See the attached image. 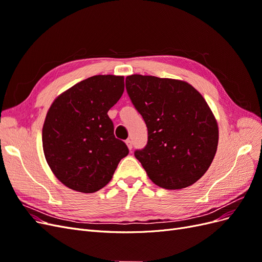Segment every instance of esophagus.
I'll return each instance as SVG.
<instances>
[{
  "label": "esophagus",
  "instance_id": "esophagus-1",
  "mask_svg": "<svg viewBox=\"0 0 262 262\" xmlns=\"http://www.w3.org/2000/svg\"><path fill=\"white\" fill-rule=\"evenodd\" d=\"M125 144L128 145V148H129L130 150L132 149V141H131V140H129V139L126 140V141H125Z\"/></svg>",
  "mask_w": 262,
  "mask_h": 262
}]
</instances>
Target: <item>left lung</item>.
Masks as SVG:
<instances>
[{
  "label": "left lung",
  "instance_id": "left-lung-1",
  "mask_svg": "<svg viewBox=\"0 0 262 262\" xmlns=\"http://www.w3.org/2000/svg\"><path fill=\"white\" fill-rule=\"evenodd\" d=\"M125 89L147 126V144L134 156L164 189L193 185L216 153L219 128L207 101L187 82L150 75L126 76Z\"/></svg>",
  "mask_w": 262,
  "mask_h": 262
}]
</instances>
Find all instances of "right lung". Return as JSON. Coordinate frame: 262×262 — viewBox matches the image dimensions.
Instances as JSON below:
<instances>
[{
  "instance_id": "right-lung-1",
  "label": "right lung",
  "mask_w": 262,
  "mask_h": 262,
  "mask_svg": "<svg viewBox=\"0 0 262 262\" xmlns=\"http://www.w3.org/2000/svg\"><path fill=\"white\" fill-rule=\"evenodd\" d=\"M123 91V76L95 75L52 102L42 128V147L54 176L68 188L98 191L129 154L124 142L116 139L108 117Z\"/></svg>"
}]
</instances>
